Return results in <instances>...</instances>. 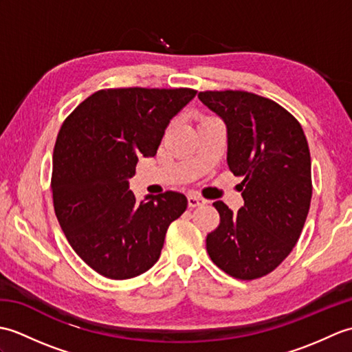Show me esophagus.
I'll return each mask as SVG.
<instances>
[{
  "instance_id": "esophagus-1",
  "label": "esophagus",
  "mask_w": 352,
  "mask_h": 352,
  "mask_svg": "<svg viewBox=\"0 0 352 352\" xmlns=\"http://www.w3.org/2000/svg\"><path fill=\"white\" fill-rule=\"evenodd\" d=\"M188 204H189V207H199V206L206 204V199H203L198 195H189L188 197Z\"/></svg>"
}]
</instances>
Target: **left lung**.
<instances>
[{"instance_id": "left-lung-1", "label": "left lung", "mask_w": 352, "mask_h": 352, "mask_svg": "<svg viewBox=\"0 0 352 352\" xmlns=\"http://www.w3.org/2000/svg\"><path fill=\"white\" fill-rule=\"evenodd\" d=\"M201 102L227 126V163L243 206L222 201L218 228L207 234L213 263L239 280L267 275L301 236L311 201V162L300 122L272 100L243 91L199 92Z\"/></svg>"}]
</instances>
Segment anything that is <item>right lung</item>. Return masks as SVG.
Wrapping results in <instances>:
<instances>
[{"instance_id": "right-lung-1", "label": "right lung", "mask_w": 352, "mask_h": 352, "mask_svg": "<svg viewBox=\"0 0 352 352\" xmlns=\"http://www.w3.org/2000/svg\"><path fill=\"white\" fill-rule=\"evenodd\" d=\"M192 89H106L66 118L52 154L58 223L81 260L111 280L146 272L168 227L188 208L180 192L138 203L129 189L139 157H154L170 119L195 98Z\"/></svg>"}]
</instances>
